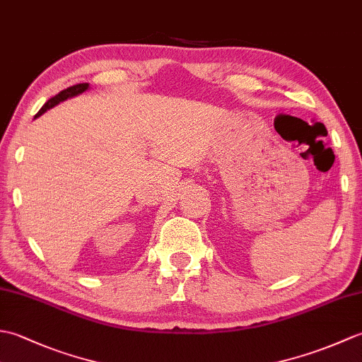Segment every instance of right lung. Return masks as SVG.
<instances>
[{
    "label": "right lung",
    "mask_w": 362,
    "mask_h": 362,
    "mask_svg": "<svg viewBox=\"0 0 362 362\" xmlns=\"http://www.w3.org/2000/svg\"><path fill=\"white\" fill-rule=\"evenodd\" d=\"M88 88V83H76V86H73V87H68V88H65V90H62L60 91L59 95H56L54 98H51L48 103H46L40 110H38V113L35 115V117H38V115H42V113H45L46 110L48 109H51V107H54L56 104H59V103H62V101H65L66 98H71V96H76V95H79V93H82V91H86Z\"/></svg>",
    "instance_id": "obj_1"
}]
</instances>
